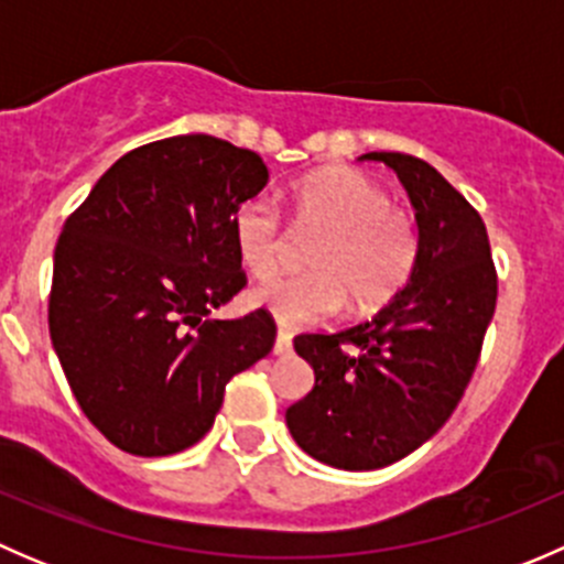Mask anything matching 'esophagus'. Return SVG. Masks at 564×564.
Here are the masks:
<instances>
[{"mask_svg": "<svg viewBox=\"0 0 564 564\" xmlns=\"http://www.w3.org/2000/svg\"><path fill=\"white\" fill-rule=\"evenodd\" d=\"M272 351H275L278 357L292 355V333H286V329H278L275 346H272Z\"/></svg>", "mask_w": 564, "mask_h": 564, "instance_id": "1", "label": "esophagus"}]
</instances>
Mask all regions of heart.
<instances>
[{
	"label": "heart",
	"instance_id": "1",
	"mask_svg": "<svg viewBox=\"0 0 564 564\" xmlns=\"http://www.w3.org/2000/svg\"><path fill=\"white\" fill-rule=\"evenodd\" d=\"M292 220L303 235H322L308 250L314 272L256 289L253 303L281 327H311L340 314L373 311L412 275L417 226L388 193L355 169H324L289 193ZM231 240L246 270L259 281L275 275L286 259V231L267 198L242 202L231 215Z\"/></svg>",
	"mask_w": 564,
	"mask_h": 564
}]
</instances>
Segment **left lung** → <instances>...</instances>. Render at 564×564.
Masks as SVG:
<instances>
[{"instance_id": "8db88e82", "label": "left lung", "mask_w": 564, "mask_h": 564, "mask_svg": "<svg viewBox=\"0 0 564 564\" xmlns=\"http://www.w3.org/2000/svg\"><path fill=\"white\" fill-rule=\"evenodd\" d=\"M360 161L384 163L406 187L417 259L406 286L373 318L294 338L316 382L286 409L294 442L349 471L395 464L447 423L497 308V270L477 209L420 158L368 152Z\"/></svg>"}]
</instances>
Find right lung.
<instances>
[{
    "label": "right lung",
    "mask_w": 564,
    "mask_h": 564,
    "mask_svg": "<svg viewBox=\"0 0 564 564\" xmlns=\"http://www.w3.org/2000/svg\"><path fill=\"white\" fill-rule=\"evenodd\" d=\"M267 180L256 152L172 135L119 158L62 226L51 344L82 412L119 451L196 445L229 379L270 355L267 311L209 318L246 286L231 215Z\"/></svg>",
    "instance_id": "right-lung-1"
}]
</instances>
